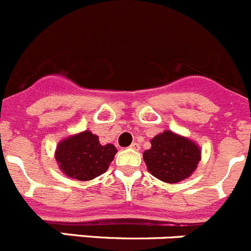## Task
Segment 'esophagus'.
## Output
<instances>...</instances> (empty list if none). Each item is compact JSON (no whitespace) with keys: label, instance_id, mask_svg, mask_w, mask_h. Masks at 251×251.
<instances>
[{"label":"esophagus","instance_id":"obj_1","mask_svg":"<svg viewBox=\"0 0 251 251\" xmlns=\"http://www.w3.org/2000/svg\"><path fill=\"white\" fill-rule=\"evenodd\" d=\"M130 149H131V150L137 151L140 149V145H139V144H137V142H132V144H131V145H130Z\"/></svg>","mask_w":251,"mask_h":251}]
</instances>
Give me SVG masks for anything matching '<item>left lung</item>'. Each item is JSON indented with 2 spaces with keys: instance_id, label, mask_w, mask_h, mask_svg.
Returning <instances> with one entry per match:
<instances>
[{
  "instance_id": "8db88e82",
  "label": "left lung",
  "mask_w": 251,
  "mask_h": 251,
  "mask_svg": "<svg viewBox=\"0 0 251 251\" xmlns=\"http://www.w3.org/2000/svg\"><path fill=\"white\" fill-rule=\"evenodd\" d=\"M200 155V149L193 141L165 131L151 140V149L144 152V160L151 175L175 184L193 174Z\"/></svg>"
}]
</instances>
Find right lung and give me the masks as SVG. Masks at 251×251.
Segmentation results:
<instances>
[{
  "instance_id": "1",
  "label": "right lung",
  "mask_w": 251,
  "mask_h": 251,
  "mask_svg": "<svg viewBox=\"0 0 251 251\" xmlns=\"http://www.w3.org/2000/svg\"><path fill=\"white\" fill-rule=\"evenodd\" d=\"M116 151L114 145H101L96 135L83 131L58 144L56 161L67 176L86 181L109 169Z\"/></svg>"
}]
</instances>
